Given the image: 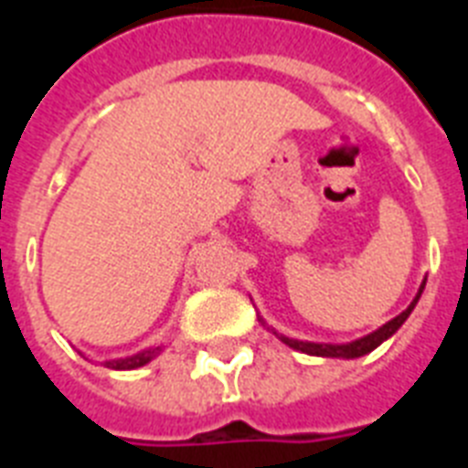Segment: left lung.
I'll return each mask as SVG.
<instances>
[{"label":"left lung","mask_w":468,"mask_h":468,"mask_svg":"<svg viewBox=\"0 0 468 468\" xmlns=\"http://www.w3.org/2000/svg\"><path fill=\"white\" fill-rule=\"evenodd\" d=\"M422 289H425V282L420 284V289H418V296H415L413 301H410V306L406 308V311L400 313V315H396L393 320H388L386 325H381L378 330H374V333L364 335V337H359V340L355 342H347V345H325V342H303V340H292V337H286V335H279L277 330H271V333L277 335L279 340L284 342V345H289V347L299 349V352H303V355H313V356H340V359H356V356H364L369 355L371 349H377L378 345L384 340H388L396 330H399L403 323L408 320V315L413 313L415 303H418V299H420Z\"/></svg>","instance_id":"1"}]
</instances>
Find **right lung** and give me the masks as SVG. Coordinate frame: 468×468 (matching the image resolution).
<instances>
[{
	"instance_id": "1",
	"label": "right lung",
	"mask_w": 468,
	"mask_h": 468,
	"mask_svg": "<svg viewBox=\"0 0 468 468\" xmlns=\"http://www.w3.org/2000/svg\"><path fill=\"white\" fill-rule=\"evenodd\" d=\"M160 352L162 347H148V349H143V352H138V355L121 356V359H109V362H104V367H109V369H119V371L138 369V367H145L148 362H153Z\"/></svg>"
}]
</instances>
